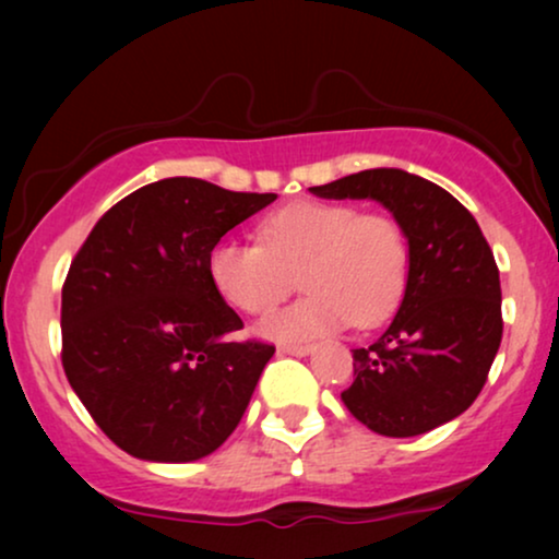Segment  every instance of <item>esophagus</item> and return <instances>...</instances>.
Wrapping results in <instances>:
<instances>
[{
  "instance_id": "obj_1",
  "label": "esophagus",
  "mask_w": 559,
  "mask_h": 559,
  "mask_svg": "<svg viewBox=\"0 0 559 559\" xmlns=\"http://www.w3.org/2000/svg\"><path fill=\"white\" fill-rule=\"evenodd\" d=\"M280 350L282 354H293V356H308L312 354V343H282Z\"/></svg>"
}]
</instances>
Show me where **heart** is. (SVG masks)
Wrapping results in <instances>:
<instances>
[{"mask_svg":"<svg viewBox=\"0 0 559 559\" xmlns=\"http://www.w3.org/2000/svg\"><path fill=\"white\" fill-rule=\"evenodd\" d=\"M297 272L308 297L266 318L264 335L300 341L348 323L373 328L392 316L407 287V236L389 213L295 201L262 218L259 243L224 239L209 254L216 293L249 316L277 308Z\"/></svg>","mask_w":559,"mask_h":559,"instance_id":"heart-1","label":"heart"}]
</instances>
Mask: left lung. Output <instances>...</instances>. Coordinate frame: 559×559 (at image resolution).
Masks as SVG:
<instances>
[{
	"mask_svg": "<svg viewBox=\"0 0 559 559\" xmlns=\"http://www.w3.org/2000/svg\"><path fill=\"white\" fill-rule=\"evenodd\" d=\"M320 198H373L409 241V277L392 325L354 348L341 400L389 438L435 430L476 402L501 346V282L471 211L419 175L379 167L310 188Z\"/></svg>",
	"mask_w": 559,
	"mask_h": 559,
	"instance_id": "left-lung-1",
	"label": "left lung"
}]
</instances>
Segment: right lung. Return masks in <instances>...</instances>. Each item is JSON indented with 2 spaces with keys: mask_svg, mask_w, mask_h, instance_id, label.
<instances>
[{
  "mask_svg": "<svg viewBox=\"0 0 559 559\" xmlns=\"http://www.w3.org/2000/svg\"><path fill=\"white\" fill-rule=\"evenodd\" d=\"M274 198L198 178L150 182L111 205L73 257L60 358L124 453L198 461L241 423L274 346L228 338L243 323L213 287L209 254Z\"/></svg>",
  "mask_w": 559,
  "mask_h": 559,
  "instance_id": "add662e5",
  "label": "right lung"
}]
</instances>
